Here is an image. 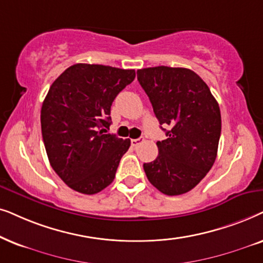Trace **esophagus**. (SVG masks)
<instances>
[{"label":"esophagus","mask_w":263,"mask_h":263,"mask_svg":"<svg viewBox=\"0 0 263 263\" xmlns=\"http://www.w3.org/2000/svg\"><path fill=\"white\" fill-rule=\"evenodd\" d=\"M144 142V138H137V139H131V144L132 146H137L141 144V143Z\"/></svg>","instance_id":"obj_1"}]
</instances>
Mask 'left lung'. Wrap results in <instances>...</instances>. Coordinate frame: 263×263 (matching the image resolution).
I'll return each mask as SVG.
<instances>
[{
	"mask_svg": "<svg viewBox=\"0 0 263 263\" xmlns=\"http://www.w3.org/2000/svg\"><path fill=\"white\" fill-rule=\"evenodd\" d=\"M137 78L167 136L156 143V159L143 164L146 178L164 195H183L215 162L221 134L219 104L207 84L189 68H142Z\"/></svg>",
	"mask_w": 263,
	"mask_h": 263,
	"instance_id": "8db88e82",
	"label": "left lung"
}]
</instances>
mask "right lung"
Masks as SVG:
<instances>
[{"label": "right lung", "mask_w": 263, "mask_h": 263, "mask_svg": "<svg viewBox=\"0 0 263 263\" xmlns=\"http://www.w3.org/2000/svg\"><path fill=\"white\" fill-rule=\"evenodd\" d=\"M135 69L76 64L51 84L41 110L42 136L50 166L69 187L93 195L114 180L131 141L104 134L110 107Z\"/></svg>", "instance_id": "1"}]
</instances>
